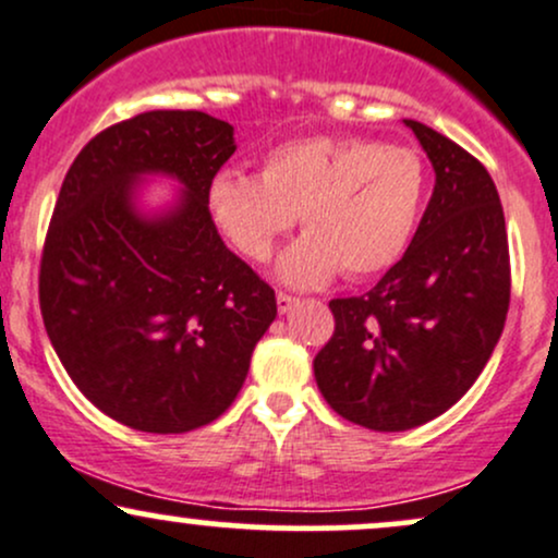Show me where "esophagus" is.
<instances>
[{
    "label": "esophagus",
    "instance_id": "1",
    "mask_svg": "<svg viewBox=\"0 0 558 558\" xmlns=\"http://www.w3.org/2000/svg\"><path fill=\"white\" fill-rule=\"evenodd\" d=\"M275 299H278V312H280V315H286V312H291L299 304L296 296H291V293H283V291H280Z\"/></svg>",
    "mask_w": 558,
    "mask_h": 558
}]
</instances>
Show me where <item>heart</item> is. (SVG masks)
I'll return each instance as SVG.
<instances>
[{
	"mask_svg": "<svg viewBox=\"0 0 558 558\" xmlns=\"http://www.w3.org/2000/svg\"><path fill=\"white\" fill-rule=\"evenodd\" d=\"M426 193L424 163L408 148L357 137H302L265 156L262 177L219 169L206 204L230 246L265 262L302 214L304 235L280 254L275 275L317 289L344 269L371 278L405 254Z\"/></svg>",
	"mask_w": 558,
	"mask_h": 558,
	"instance_id": "b5f03b06",
	"label": "heart"
}]
</instances>
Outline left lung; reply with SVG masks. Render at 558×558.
<instances>
[{
  "instance_id": "left-lung-1",
  "label": "left lung",
  "mask_w": 558,
  "mask_h": 558,
  "mask_svg": "<svg viewBox=\"0 0 558 558\" xmlns=\"http://www.w3.org/2000/svg\"><path fill=\"white\" fill-rule=\"evenodd\" d=\"M402 124L432 161V198L402 259L365 296L328 304L336 330L312 363L328 405L373 432H405L456 405L498 344L511 296L493 177L432 126Z\"/></svg>"
}]
</instances>
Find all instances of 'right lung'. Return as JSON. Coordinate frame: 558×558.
Segmentation results:
<instances>
[{
  "mask_svg": "<svg viewBox=\"0 0 558 558\" xmlns=\"http://www.w3.org/2000/svg\"><path fill=\"white\" fill-rule=\"evenodd\" d=\"M235 130L201 110H150L84 145L54 204L39 302L60 363L119 424L182 434L211 424L278 315L275 291L225 246L206 187ZM153 175L181 193L144 204Z\"/></svg>",
  "mask_w": 558,
  "mask_h": 558,
  "instance_id": "obj_1",
  "label": "right lung"
}]
</instances>
